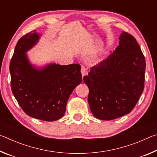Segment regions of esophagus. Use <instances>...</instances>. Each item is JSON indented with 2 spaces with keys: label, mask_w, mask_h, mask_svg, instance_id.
Here are the masks:
<instances>
[{
  "label": "esophagus",
  "mask_w": 157,
  "mask_h": 157,
  "mask_svg": "<svg viewBox=\"0 0 157 157\" xmlns=\"http://www.w3.org/2000/svg\"><path fill=\"white\" fill-rule=\"evenodd\" d=\"M81 73H82V77H84V75H86V73H87L86 70V68L84 67V66H82V68H81Z\"/></svg>",
  "instance_id": "34e87169"
}]
</instances>
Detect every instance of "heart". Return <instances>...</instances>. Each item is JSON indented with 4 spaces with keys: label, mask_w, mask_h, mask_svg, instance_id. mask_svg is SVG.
Returning <instances> with one entry per match:
<instances>
[{
    "label": "heart",
    "mask_w": 157,
    "mask_h": 157,
    "mask_svg": "<svg viewBox=\"0 0 157 157\" xmlns=\"http://www.w3.org/2000/svg\"><path fill=\"white\" fill-rule=\"evenodd\" d=\"M91 62L92 63H97L99 62V58L98 57H95V58H93V59H91Z\"/></svg>",
    "instance_id": "obj_1"
}]
</instances>
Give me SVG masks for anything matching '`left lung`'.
<instances>
[{
    "label": "left lung",
    "mask_w": 157,
    "mask_h": 157,
    "mask_svg": "<svg viewBox=\"0 0 157 157\" xmlns=\"http://www.w3.org/2000/svg\"><path fill=\"white\" fill-rule=\"evenodd\" d=\"M119 40L112 54L83 78L89 90L90 109L100 120H113L131 112L144 89L146 63L139 44L125 32Z\"/></svg>",
    "instance_id": "8db88e82"
}]
</instances>
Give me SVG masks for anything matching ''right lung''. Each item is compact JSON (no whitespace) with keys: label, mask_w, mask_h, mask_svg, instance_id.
<instances>
[{"label":"right lung","mask_w":157,"mask_h":157,"mask_svg":"<svg viewBox=\"0 0 157 157\" xmlns=\"http://www.w3.org/2000/svg\"><path fill=\"white\" fill-rule=\"evenodd\" d=\"M33 30L18 41L10 63L11 89L23 111L33 118L54 121L62 118L74 89L82 82L78 63H50L36 69L25 52L36 44L39 34Z\"/></svg>","instance_id":"obj_1"}]
</instances>
